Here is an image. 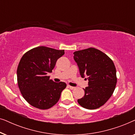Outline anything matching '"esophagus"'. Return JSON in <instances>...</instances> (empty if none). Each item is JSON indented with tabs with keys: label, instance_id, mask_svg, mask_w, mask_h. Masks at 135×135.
<instances>
[{
	"label": "esophagus",
	"instance_id": "obj_1",
	"mask_svg": "<svg viewBox=\"0 0 135 135\" xmlns=\"http://www.w3.org/2000/svg\"><path fill=\"white\" fill-rule=\"evenodd\" d=\"M68 87H69L70 89H71V90H74V89H75V87H74V86H70V85L68 86Z\"/></svg>",
	"mask_w": 135,
	"mask_h": 135
}]
</instances>
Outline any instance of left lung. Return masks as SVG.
I'll return each instance as SVG.
<instances>
[{"instance_id":"1","label":"left lung","mask_w":135,"mask_h":135,"mask_svg":"<svg viewBox=\"0 0 135 135\" xmlns=\"http://www.w3.org/2000/svg\"><path fill=\"white\" fill-rule=\"evenodd\" d=\"M81 77L87 76L88 86L77 102L83 108L95 109L104 105L115 90L117 76L113 61L104 53L88 48L74 53Z\"/></svg>"}]
</instances>
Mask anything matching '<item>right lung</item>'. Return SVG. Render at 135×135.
Segmentation results:
<instances>
[{
    "label": "right lung",
    "instance_id": "right-lung-1",
    "mask_svg": "<svg viewBox=\"0 0 135 135\" xmlns=\"http://www.w3.org/2000/svg\"><path fill=\"white\" fill-rule=\"evenodd\" d=\"M64 50L36 47L25 54L17 68L18 87L29 104L40 109H48L56 104L66 83L55 82L47 74L51 73L56 61Z\"/></svg>",
    "mask_w": 135,
    "mask_h": 135
}]
</instances>
